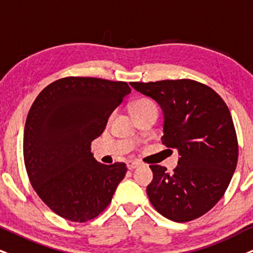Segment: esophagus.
<instances>
[{
    "label": "esophagus",
    "mask_w": 253,
    "mask_h": 253,
    "mask_svg": "<svg viewBox=\"0 0 253 253\" xmlns=\"http://www.w3.org/2000/svg\"><path fill=\"white\" fill-rule=\"evenodd\" d=\"M139 166H141V164L137 161H128L127 162V168L129 169V170H133V169H135L139 167Z\"/></svg>",
    "instance_id": "esophagus-1"
}]
</instances>
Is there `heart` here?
<instances>
[{
	"mask_svg": "<svg viewBox=\"0 0 253 253\" xmlns=\"http://www.w3.org/2000/svg\"><path fill=\"white\" fill-rule=\"evenodd\" d=\"M130 110H132L133 116H136V114H140L142 113V112H146L148 110H158V107H156V104L154 101L150 100V99L140 98L132 104Z\"/></svg>",
	"mask_w": 253,
	"mask_h": 253,
	"instance_id": "obj_1",
	"label": "heart"
}]
</instances>
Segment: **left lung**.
I'll return each mask as SVG.
<instances>
[{"mask_svg": "<svg viewBox=\"0 0 253 253\" xmlns=\"http://www.w3.org/2000/svg\"><path fill=\"white\" fill-rule=\"evenodd\" d=\"M130 85L160 104L165 114L162 143L180 155L170 174L159 165L149 166L150 203L174 222L203 216L224 195L237 166V134L228 106L211 87L193 79Z\"/></svg>", "mask_w": 253, "mask_h": 253, "instance_id": "obj_1", "label": "left lung"}]
</instances>
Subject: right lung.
Listing matches in <instances>:
<instances>
[{"instance_id": "add662e5", "label": "right lung", "mask_w": 253, "mask_h": 253, "mask_svg": "<svg viewBox=\"0 0 253 253\" xmlns=\"http://www.w3.org/2000/svg\"><path fill=\"white\" fill-rule=\"evenodd\" d=\"M128 93L126 82L65 77L47 85L30 107L25 169L41 200L63 218L84 223L98 217L126 175L124 162L95 161L91 142Z\"/></svg>"}]
</instances>
